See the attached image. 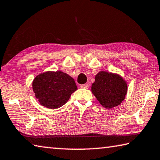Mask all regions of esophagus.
<instances>
[{"mask_svg":"<svg viewBox=\"0 0 160 160\" xmlns=\"http://www.w3.org/2000/svg\"><path fill=\"white\" fill-rule=\"evenodd\" d=\"M80 88H82V89H88L89 88V85H88V84H85V85H81Z\"/></svg>","mask_w":160,"mask_h":160,"instance_id":"1","label":"esophagus"}]
</instances>
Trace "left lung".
<instances>
[{
    "mask_svg": "<svg viewBox=\"0 0 160 160\" xmlns=\"http://www.w3.org/2000/svg\"><path fill=\"white\" fill-rule=\"evenodd\" d=\"M94 80L92 92L102 107L113 109L125 99L128 84L120 75L101 70L95 75Z\"/></svg>",
    "mask_w": 160,
    "mask_h": 160,
    "instance_id": "left-lung-1",
    "label": "left lung"
}]
</instances>
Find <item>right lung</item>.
<instances>
[{
    "instance_id": "obj_1",
    "label": "right lung",
    "mask_w": 160,
    "mask_h": 160,
    "mask_svg": "<svg viewBox=\"0 0 160 160\" xmlns=\"http://www.w3.org/2000/svg\"><path fill=\"white\" fill-rule=\"evenodd\" d=\"M32 89L42 106L55 109L66 104L78 88L73 78L66 72L49 70L34 78Z\"/></svg>"
}]
</instances>
